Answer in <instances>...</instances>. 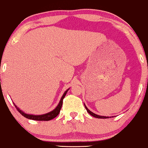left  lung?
I'll list each match as a JSON object with an SVG mask.
<instances>
[{"label": "left lung", "instance_id": "left-lung-1", "mask_svg": "<svg viewBox=\"0 0 148 148\" xmlns=\"http://www.w3.org/2000/svg\"><path fill=\"white\" fill-rule=\"evenodd\" d=\"M85 105V104H84ZM85 107H86V109L87 110V112H88L89 114H90V115H92V116H93L94 117H95V118H98V119H106V118H109L108 116H100V115H97L96 114H94V112H91V111L89 110V109L87 108V107L86 106V105H85Z\"/></svg>", "mask_w": 148, "mask_h": 148}]
</instances>
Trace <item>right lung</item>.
<instances>
[{"label": "right lung", "mask_w": 148, "mask_h": 148, "mask_svg": "<svg viewBox=\"0 0 148 148\" xmlns=\"http://www.w3.org/2000/svg\"><path fill=\"white\" fill-rule=\"evenodd\" d=\"M68 90H66V92L64 93L63 96H62L61 99H60L59 104H58V106H56V108L54 109V110L51 111V112L47 113V114H44L42 115H32V114H25V113H24L23 112H22L21 110H19V109L15 106L14 103L13 104H14V105H15V106L16 107V108H17V110L20 112V114L23 115V116L24 117H25V118L32 119V120H34V121H50V120H52V119H53L54 118H55V117L56 116H58V114H59L60 110V109H61V107L62 105V101H63V99L64 98V96H65V95L66 94V92H68Z\"/></svg>", "instance_id": "1"}]
</instances>
